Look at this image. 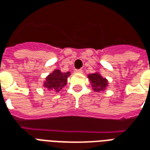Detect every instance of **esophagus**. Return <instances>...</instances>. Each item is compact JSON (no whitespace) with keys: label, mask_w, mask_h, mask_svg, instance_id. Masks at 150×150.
Returning a JSON list of instances; mask_svg holds the SVG:
<instances>
[{"label":"esophagus","mask_w":150,"mask_h":150,"mask_svg":"<svg viewBox=\"0 0 150 150\" xmlns=\"http://www.w3.org/2000/svg\"><path fill=\"white\" fill-rule=\"evenodd\" d=\"M75 73H83V70L81 69H78V70H75Z\"/></svg>","instance_id":"obj_1"}]
</instances>
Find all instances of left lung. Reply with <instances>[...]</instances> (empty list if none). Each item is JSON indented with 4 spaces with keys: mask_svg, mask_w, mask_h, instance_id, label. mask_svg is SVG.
<instances>
[{
    "mask_svg": "<svg viewBox=\"0 0 150 150\" xmlns=\"http://www.w3.org/2000/svg\"><path fill=\"white\" fill-rule=\"evenodd\" d=\"M88 79L91 82L92 89L95 91H104L108 86V80L105 78H103L99 73H94L88 75Z\"/></svg>",
    "mask_w": 150,
    "mask_h": 150,
    "instance_id": "obj_1",
    "label": "left lung"
}]
</instances>
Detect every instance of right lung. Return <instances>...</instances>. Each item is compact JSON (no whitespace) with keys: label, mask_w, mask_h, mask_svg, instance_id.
<instances>
[{"label":"right lung","mask_w":150,"mask_h":150,"mask_svg":"<svg viewBox=\"0 0 150 150\" xmlns=\"http://www.w3.org/2000/svg\"><path fill=\"white\" fill-rule=\"evenodd\" d=\"M71 75L70 72H62L60 70H54L46 78L43 86L48 90L59 92L62 88H64L67 83V78Z\"/></svg>","instance_id":"1"}]
</instances>
